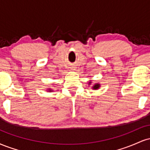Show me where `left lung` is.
I'll return each mask as SVG.
<instances>
[{"instance_id":"left-lung-1","label":"left lung","mask_w":150,"mask_h":150,"mask_svg":"<svg viewBox=\"0 0 150 150\" xmlns=\"http://www.w3.org/2000/svg\"><path fill=\"white\" fill-rule=\"evenodd\" d=\"M89 83H91V82H89ZM99 84H97V85H94V87H93V89H97L99 88Z\"/></svg>"}]
</instances>
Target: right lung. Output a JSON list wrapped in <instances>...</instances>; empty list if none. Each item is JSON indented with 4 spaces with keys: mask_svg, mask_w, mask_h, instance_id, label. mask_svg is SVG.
<instances>
[{
    "mask_svg": "<svg viewBox=\"0 0 150 150\" xmlns=\"http://www.w3.org/2000/svg\"><path fill=\"white\" fill-rule=\"evenodd\" d=\"M50 91H51V90H50Z\"/></svg>",
    "mask_w": 150,
    "mask_h": 150,
    "instance_id": "right-lung-1",
    "label": "right lung"
}]
</instances>
